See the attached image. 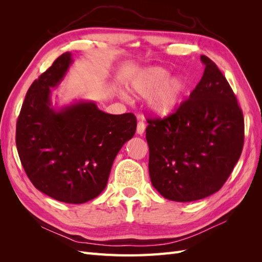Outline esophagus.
I'll use <instances>...</instances> for the list:
<instances>
[{"label": "esophagus", "instance_id": "obj_1", "mask_svg": "<svg viewBox=\"0 0 262 262\" xmlns=\"http://www.w3.org/2000/svg\"><path fill=\"white\" fill-rule=\"evenodd\" d=\"M145 131V122L143 119H140V120L138 121V125H137V133L140 134V136H142V134L144 133Z\"/></svg>", "mask_w": 262, "mask_h": 262}]
</instances>
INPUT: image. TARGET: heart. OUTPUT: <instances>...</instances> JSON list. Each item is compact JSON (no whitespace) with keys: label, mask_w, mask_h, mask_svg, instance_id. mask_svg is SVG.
Wrapping results in <instances>:
<instances>
[{"label":"heart","mask_w":262,"mask_h":262,"mask_svg":"<svg viewBox=\"0 0 262 262\" xmlns=\"http://www.w3.org/2000/svg\"><path fill=\"white\" fill-rule=\"evenodd\" d=\"M169 72L163 68H149L134 76L130 90L140 96L148 98V105L153 112L161 117L175 114L181 107L186 91V82L181 77H173L167 81Z\"/></svg>","instance_id":"b5f03b06"}]
</instances>
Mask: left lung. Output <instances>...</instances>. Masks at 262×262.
<instances>
[{"mask_svg": "<svg viewBox=\"0 0 262 262\" xmlns=\"http://www.w3.org/2000/svg\"><path fill=\"white\" fill-rule=\"evenodd\" d=\"M201 81L177 112L147 118L148 171L164 198L191 202L219 191L238 162L244 116L225 76L211 59Z\"/></svg>", "mask_w": 262, "mask_h": 262, "instance_id": "8db88e82", "label": "left lung"}]
</instances>
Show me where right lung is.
<instances>
[{
  "label": "right lung",
  "instance_id": "right-lung-1",
  "mask_svg": "<svg viewBox=\"0 0 262 262\" xmlns=\"http://www.w3.org/2000/svg\"><path fill=\"white\" fill-rule=\"evenodd\" d=\"M72 61L70 52L61 54L29 87L16 123V146L39 191L80 204L106 188L118 152L136 133L137 118L106 114L92 101L54 110L50 89L62 81Z\"/></svg>",
  "mask_w": 262,
  "mask_h": 262
}]
</instances>
